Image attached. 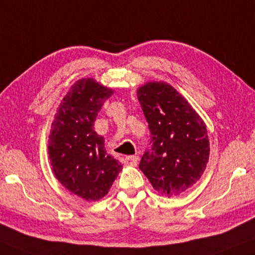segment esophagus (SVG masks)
<instances>
[{
  "mask_svg": "<svg viewBox=\"0 0 255 255\" xmlns=\"http://www.w3.org/2000/svg\"><path fill=\"white\" fill-rule=\"evenodd\" d=\"M138 157L137 156H126L125 157V164L130 165V166H135L137 164Z\"/></svg>",
  "mask_w": 255,
  "mask_h": 255,
  "instance_id": "1",
  "label": "esophagus"
}]
</instances>
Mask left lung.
<instances>
[{
  "mask_svg": "<svg viewBox=\"0 0 255 255\" xmlns=\"http://www.w3.org/2000/svg\"><path fill=\"white\" fill-rule=\"evenodd\" d=\"M137 98L150 129L139 170L162 195L180 194L199 180L209 160L206 125L165 82H148L137 90Z\"/></svg>",
  "mask_w": 255,
  "mask_h": 255,
  "instance_id": "obj_1",
  "label": "left lung"
}]
</instances>
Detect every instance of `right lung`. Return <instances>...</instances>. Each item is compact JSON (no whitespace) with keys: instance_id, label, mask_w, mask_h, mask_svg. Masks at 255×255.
Here are the masks:
<instances>
[{"instance_id":"add662e5","label":"right lung","mask_w":255,"mask_h":255,"mask_svg":"<svg viewBox=\"0 0 255 255\" xmlns=\"http://www.w3.org/2000/svg\"><path fill=\"white\" fill-rule=\"evenodd\" d=\"M113 95L92 78L77 81L61 102L52 124L48 155L53 173L68 191L87 201L109 193L123 168L93 130L103 104Z\"/></svg>"}]
</instances>
